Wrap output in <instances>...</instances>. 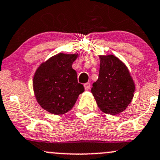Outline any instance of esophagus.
<instances>
[{
	"mask_svg": "<svg viewBox=\"0 0 160 160\" xmlns=\"http://www.w3.org/2000/svg\"><path fill=\"white\" fill-rule=\"evenodd\" d=\"M84 88H85L86 90H89V89H90V83H84Z\"/></svg>",
	"mask_w": 160,
	"mask_h": 160,
	"instance_id": "esophagus-1",
	"label": "esophagus"
}]
</instances>
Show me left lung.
I'll list each match as a JSON object with an SVG mask.
<instances>
[{
  "label": "left lung",
  "instance_id": "1",
  "mask_svg": "<svg viewBox=\"0 0 160 160\" xmlns=\"http://www.w3.org/2000/svg\"><path fill=\"white\" fill-rule=\"evenodd\" d=\"M99 57V74L91 92L102 112L118 115L132 101L135 83L128 68L113 54Z\"/></svg>",
  "mask_w": 160,
  "mask_h": 160
}]
</instances>
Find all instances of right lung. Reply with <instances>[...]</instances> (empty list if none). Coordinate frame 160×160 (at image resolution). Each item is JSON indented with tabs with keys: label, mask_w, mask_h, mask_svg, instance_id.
<instances>
[{
	"label": "right lung",
	"mask_w": 160,
	"mask_h": 160,
	"mask_svg": "<svg viewBox=\"0 0 160 160\" xmlns=\"http://www.w3.org/2000/svg\"><path fill=\"white\" fill-rule=\"evenodd\" d=\"M79 54L58 53L43 61L34 73L35 97L44 110L55 115L65 114L73 108L79 95L84 92L72 68Z\"/></svg>",
	"instance_id": "add662e5"
}]
</instances>
